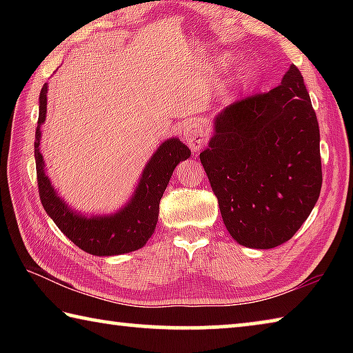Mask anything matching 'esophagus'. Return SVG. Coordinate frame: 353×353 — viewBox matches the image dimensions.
I'll return each mask as SVG.
<instances>
[{
    "mask_svg": "<svg viewBox=\"0 0 353 353\" xmlns=\"http://www.w3.org/2000/svg\"><path fill=\"white\" fill-rule=\"evenodd\" d=\"M182 135H183V140L187 145L190 146V149L193 152L199 151L201 148H204L208 141V135L204 130V128L201 126L198 123H188L183 126L182 130Z\"/></svg>",
    "mask_w": 353,
    "mask_h": 353,
    "instance_id": "esophagus-1",
    "label": "esophagus"
}]
</instances>
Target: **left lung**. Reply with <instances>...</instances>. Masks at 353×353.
<instances>
[{
    "mask_svg": "<svg viewBox=\"0 0 353 353\" xmlns=\"http://www.w3.org/2000/svg\"><path fill=\"white\" fill-rule=\"evenodd\" d=\"M199 157L235 241L272 249L291 240L322 187L319 124L296 65L272 90L225 107Z\"/></svg>",
    "mask_w": 353,
    "mask_h": 353,
    "instance_id": "1",
    "label": "left lung"
}]
</instances>
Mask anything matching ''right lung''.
<instances>
[{
	"label": "right lung",
	"mask_w": 353,
	"mask_h": 353,
	"mask_svg": "<svg viewBox=\"0 0 353 353\" xmlns=\"http://www.w3.org/2000/svg\"><path fill=\"white\" fill-rule=\"evenodd\" d=\"M39 121L35 129V168L41 205L56 225L77 248L92 255H119L143 248L154 234L159 219L160 199L166 190L172 171L187 160L191 151L181 140L171 139L162 143L143 170L141 181L129 204L110 216H79L65 205L56 194L43 170L40 154V126L46 117V83L40 92Z\"/></svg>",
	"instance_id": "right-lung-1"
}]
</instances>
